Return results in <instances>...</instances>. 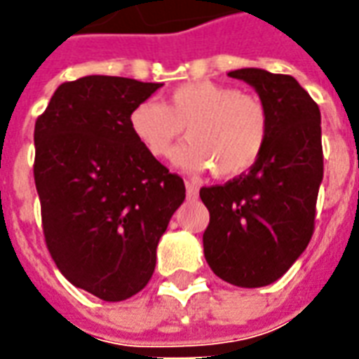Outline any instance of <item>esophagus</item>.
<instances>
[{
	"label": "esophagus",
	"instance_id": "obj_1",
	"mask_svg": "<svg viewBox=\"0 0 359 359\" xmlns=\"http://www.w3.org/2000/svg\"><path fill=\"white\" fill-rule=\"evenodd\" d=\"M184 184H187V196H188V198H190V200H196V198H198V187H196L194 182H190V180H187Z\"/></svg>",
	"mask_w": 359,
	"mask_h": 359
}]
</instances>
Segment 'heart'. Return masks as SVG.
I'll list each match as a JSON object with an SVG mask.
<instances>
[{
	"label": "heart",
	"mask_w": 359,
	"mask_h": 359,
	"mask_svg": "<svg viewBox=\"0 0 359 359\" xmlns=\"http://www.w3.org/2000/svg\"><path fill=\"white\" fill-rule=\"evenodd\" d=\"M134 140L156 159L171 154L187 128L188 140L175 151L184 171L213 169L219 179H234L259 161L269 138V113L256 95L213 81L184 82L165 103L144 100L128 113Z\"/></svg>",
	"instance_id": "obj_1"
}]
</instances>
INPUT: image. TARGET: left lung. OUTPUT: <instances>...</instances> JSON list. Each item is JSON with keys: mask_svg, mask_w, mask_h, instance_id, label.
<instances>
[{"mask_svg": "<svg viewBox=\"0 0 359 359\" xmlns=\"http://www.w3.org/2000/svg\"><path fill=\"white\" fill-rule=\"evenodd\" d=\"M269 113V138L248 172L203 187L210 210L203 256L226 283L257 288L275 283L308 248L323 180L321 113L290 74L238 69Z\"/></svg>", "mask_w": 359, "mask_h": 359, "instance_id": "obj_1", "label": "left lung"}]
</instances>
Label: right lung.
Instances as JSON below:
<instances>
[{"instance_id":"obj_1","label":"right lung","mask_w":359,"mask_h":359,"mask_svg":"<svg viewBox=\"0 0 359 359\" xmlns=\"http://www.w3.org/2000/svg\"><path fill=\"white\" fill-rule=\"evenodd\" d=\"M159 82L90 74L63 82L34 126L46 244L69 283L100 300L140 292L187 188L146 154L128 113Z\"/></svg>"}]
</instances>
